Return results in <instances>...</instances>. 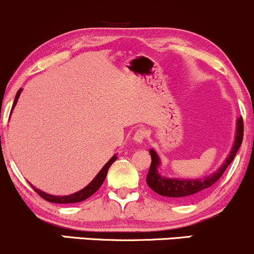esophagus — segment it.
Returning <instances> with one entry per match:
<instances>
[{
    "mask_svg": "<svg viewBox=\"0 0 254 254\" xmlns=\"http://www.w3.org/2000/svg\"><path fill=\"white\" fill-rule=\"evenodd\" d=\"M145 136H147V131H145L144 129H138V130H136L135 133H133L132 139L136 144H142L143 143Z\"/></svg>",
    "mask_w": 254,
    "mask_h": 254,
    "instance_id": "obj_1",
    "label": "esophagus"
}]
</instances>
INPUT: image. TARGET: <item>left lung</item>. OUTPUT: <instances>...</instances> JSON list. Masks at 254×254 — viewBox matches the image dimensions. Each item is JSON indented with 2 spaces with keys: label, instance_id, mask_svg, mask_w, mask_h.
<instances>
[{
  "label": "left lung",
  "instance_id": "1",
  "mask_svg": "<svg viewBox=\"0 0 254 254\" xmlns=\"http://www.w3.org/2000/svg\"><path fill=\"white\" fill-rule=\"evenodd\" d=\"M244 137V122L243 117L238 118L237 121V133H235V141L233 144L232 150H230L228 157L224 160V162L221 165L216 172L209 174L208 177L199 178V179H177V178H166L160 176L157 167H159L161 161L157 153L154 149H150L151 164L150 168L148 171L147 184L148 186L156 192L157 194H161L164 197H168L174 200H189L192 198L197 197L198 194L203 193L204 191L211 188L215 183L222 177L227 167L232 164L235 154L238 153L239 148L243 143Z\"/></svg>",
  "mask_w": 254,
  "mask_h": 254
}]
</instances>
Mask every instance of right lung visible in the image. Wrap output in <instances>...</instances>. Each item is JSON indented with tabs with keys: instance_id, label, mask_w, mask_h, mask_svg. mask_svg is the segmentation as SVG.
I'll return each instance as SVG.
<instances>
[{
	"instance_id": "right-lung-1",
	"label": "right lung",
	"mask_w": 254,
	"mask_h": 254,
	"mask_svg": "<svg viewBox=\"0 0 254 254\" xmlns=\"http://www.w3.org/2000/svg\"><path fill=\"white\" fill-rule=\"evenodd\" d=\"M20 93H21V88L17 90L16 95H15V99H14V104H13V107H11V110L14 109V106L16 105V101L17 99L20 97ZM117 160V156L113 155L109 161L105 164V166L103 168H101V171L99 172L97 174V177L94 178V179L90 182L88 185L86 186V188H83L82 190H80L78 192H75V193L72 194H69V196H52V194H49V193H45V192H43L42 190H39V189H36L33 185L32 186V189H33L34 191L37 192L38 194H39L40 197L44 198L45 200H48V202H51V203H58V204H68V203H78V202H82V200L87 199V198L92 196V194H94L95 192L99 190V188H100L101 185H103L105 178L107 176V171H109V168L111 167V165L113 164V162Z\"/></svg>"
}]
</instances>
